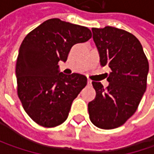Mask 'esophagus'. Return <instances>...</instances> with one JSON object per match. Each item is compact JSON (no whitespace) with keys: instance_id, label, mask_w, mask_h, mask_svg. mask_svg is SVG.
I'll return each instance as SVG.
<instances>
[{"instance_id":"34e87169","label":"esophagus","mask_w":154,"mask_h":154,"mask_svg":"<svg viewBox=\"0 0 154 154\" xmlns=\"http://www.w3.org/2000/svg\"><path fill=\"white\" fill-rule=\"evenodd\" d=\"M87 84L88 85H91L92 84V80H90V79H87Z\"/></svg>"}]
</instances>
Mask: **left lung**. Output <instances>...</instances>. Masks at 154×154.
Wrapping results in <instances>:
<instances>
[{
	"label": "left lung",
	"instance_id": "8db88e82",
	"mask_svg": "<svg viewBox=\"0 0 154 154\" xmlns=\"http://www.w3.org/2000/svg\"><path fill=\"white\" fill-rule=\"evenodd\" d=\"M100 64L111 69L103 88L92 81L95 98L88 103L90 120L99 128L122 126L134 115L146 88L148 61L133 34L116 27L92 28Z\"/></svg>",
	"mask_w": 154,
	"mask_h": 154
}]
</instances>
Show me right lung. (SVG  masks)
Wrapping results in <instances>:
<instances>
[{"label":"right lung","mask_w":154,"mask_h":154,"mask_svg":"<svg viewBox=\"0 0 154 154\" xmlns=\"http://www.w3.org/2000/svg\"><path fill=\"white\" fill-rule=\"evenodd\" d=\"M91 38L87 27L51 19L24 38L16 63L17 91L24 109L38 124L56 127L68 118L87 79L83 74L60 72L58 62H66L73 45Z\"/></svg>","instance_id":"1"}]
</instances>
